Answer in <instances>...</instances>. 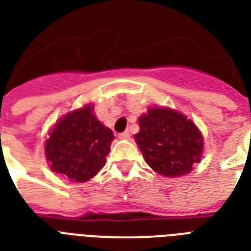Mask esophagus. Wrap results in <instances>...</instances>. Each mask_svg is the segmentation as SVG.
Listing matches in <instances>:
<instances>
[{
  "mask_svg": "<svg viewBox=\"0 0 251 251\" xmlns=\"http://www.w3.org/2000/svg\"><path fill=\"white\" fill-rule=\"evenodd\" d=\"M118 138H120V139H129L130 133L129 131H124V133L118 134Z\"/></svg>",
  "mask_w": 251,
  "mask_h": 251,
  "instance_id": "esophagus-1",
  "label": "esophagus"
}]
</instances>
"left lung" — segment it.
<instances>
[{
	"instance_id": "left-lung-1",
	"label": "left lung",
	"mask_w": 251,
	"mask_h": 251,
	"mask_svg": "<svg viewBox=\"0 0 251 251\" xmlns=\"http://www.w3.org/2000/svg\"><path fill=\"white\" fill-rule=\"evenodd\" d=\"M135 142L146 163L165 177L185 176L201 161L203 137L186 116L169 108H150L139 118Z\"/></svg>"
}]
</instances>
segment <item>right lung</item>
I'll use <instances>...</instances> for the list:
<instances>
[{
	"instance_id": "obj_1",
	"label": "right lung",
	"mask_w": 251,
	"mask_h": 251,
	"mask_svg": "<svg viewBox=\"0 0 251 251\" xmlns=\"http://www.w3.org/2000/svg\"><path fill=\"white\" fill-rule=\"evenodd\" d=\"M113 138L88 104L56 122L45 142V157L53 172L73 182H86L105 165Z\"/></svg>"
}]
</instances>
